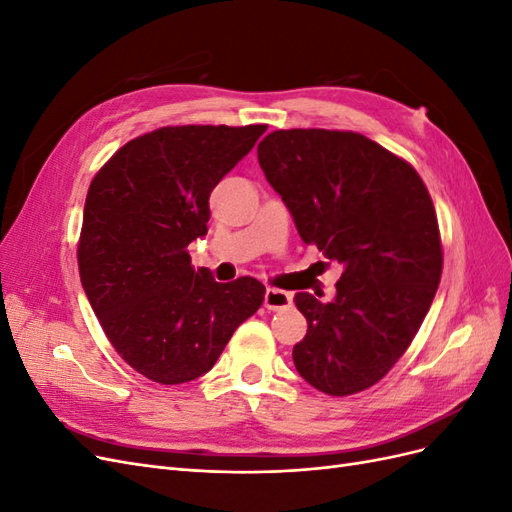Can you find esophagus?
<instances>
[{
	"mask_svg": "<svg viewBox=\"0 0 512 512\" xmlns=\"http://www.w3.org/2000/svg\"><path fill=\"white\" fill-rule=\"evenodd\" d=\"M292 303V294L280 288H267L265 290V307L275 312V309H286Z\"/></svg>",
	"mask_w": 512,
	"mask_h": 512,
	"instance_id": "34e87169",
	"label": "esophagus"
}]
</instances>
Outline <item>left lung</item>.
<instances>
[{"instance_id": "8db88e82", "label": "left lung", "mask_w": 512, "mask_h": 512, "mask_svg": "<svg viewBox=\"0 0 512 512\" xmlns=\"http://www.w3.org/2000/svg\"><path fill=\"white\" fill-rule=\"evenodd\" d=\"M258 162L301 239L344 267L329 303L299 292L307 335L294 367L344 397L382 380L408 350L442 275L436 209L416 170L367 136L277 130Z\"/></svg>"}]
</instances>
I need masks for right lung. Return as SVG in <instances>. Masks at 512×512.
Wrapping results in <instances>:
<instances>
[{
    "label": "right lung",
    "instance_id": "1",
    "mask_svg": "<svg viewBox=\"0 0 512 512\" xmlns=\"http://www.w3.org/2000/svg\"><path fill=\"white\" fill-rule=\"evenodd\" d=\"M267 126H168L134 138L89 185L79 273L108 342L138 374L190 382L220 359L265 286L215 282L188 245L207 235L209 196Z\"/></svg>",
    "mask_w": 512,
    "mask_h": 512
}]
</instances>
